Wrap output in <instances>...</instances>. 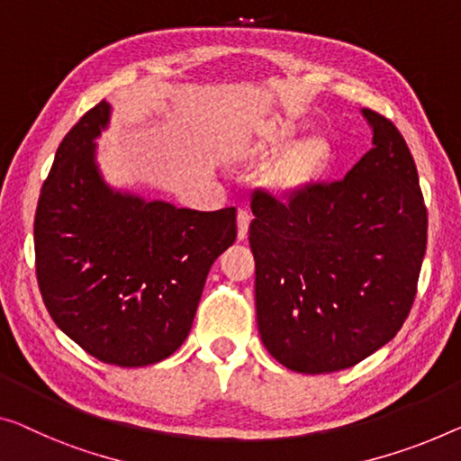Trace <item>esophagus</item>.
<instances>
[{
	"instance_id": "1",
	"label": "esophagus",
	"mask_w": 461,
	"mask_h": 461,
	"mask_svg": "<svg viewBox=\"0 0 461 461\" xmlns=\"http://www.w3.org/2000/svg\"><path fill=\"white\" fill-rule=\"evenodd\" d=\"M250 212L240 209L238 211V240H246L249 236V225H250Z\"/></svg>"
}]
</instances>
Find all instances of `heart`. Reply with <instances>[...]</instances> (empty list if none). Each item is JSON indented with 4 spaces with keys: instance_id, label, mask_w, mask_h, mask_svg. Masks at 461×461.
<instances>
[{
    "instance_id": "heart-1",
    "label": "heart",
    "mask_w": 461,
    "mask_h": 461,
    "mask_svg": "<svg viewBox=\"0 0 461 461\" xmlns=\"http://www.w3.org/2000/svg\"><path fill=\"white\" fill-rule=\"evenodd\" d=\"M304 123L294 118H273L260 123L254 139L244 144V159L257 161L279 150L267 163L263 180L275 194L290 196L312 186L333 161V144L327 134L314 132L294 140Z\"/></svg>"
}]
</instances>
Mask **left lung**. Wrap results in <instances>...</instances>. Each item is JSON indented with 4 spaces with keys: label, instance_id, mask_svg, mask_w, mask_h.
Returning <instances> with one entry per match:
<instances>
[{
    "label": "left lung",
    "instance_id": "obj_1",
    "mask_svg": "<svg viewBox=\"0 0 461 461\" xmlns=\"http://www.w3.org/2000/svg\"><path fill=\"white\" fill-rule=\"evenodd\" d=\"M373 149L287 203L257 190L249 231L265 348L285 368L335 373L395 338L427 252L416 163L393 122L362 109Z\"/></svg>",
    "mask_w": 461,
    "mask_h": 461
}]
</instances>
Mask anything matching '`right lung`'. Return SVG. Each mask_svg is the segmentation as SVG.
Returning <instances> with one entry per match:
<instances>
[{"instance_id":"1","label":"right lung","mask_w":461,"mask_h":461,"mask_svg":"<svg viewBox=\"0 0 461 461\" xmlns=\"http://www.w3.org/2000/svg\"><path fill=\"white\" fill-rule=\"evenodd\" d=\"M101 101L58 147L34 215L43 302L68 338L115 366H147L188 338L211 265L236 240V209H177L109 188L95 139Z\"/></svg>"}]
</instances>
